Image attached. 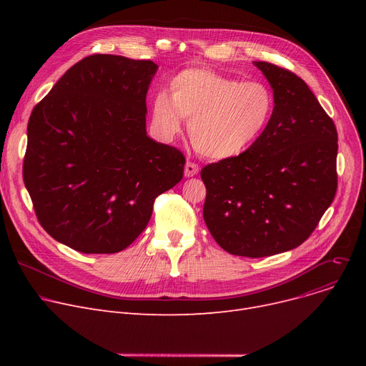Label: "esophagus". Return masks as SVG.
Instances as JSON below:
<instances>
[{"label": "esophagus", "mask_w": 366, "mask_h": 366, "mask_svg": "<svg viewBox=\"0 0 366 366\" xmlns=\"http://www.w3.org/2000/svg\"><path fill=\"white\" fill-rule=\"evenodd\" d=\"M199 173V164H196L194 162H187L185 163V177L191 178V177H196Z\"/></svg>", "instance_id": "esophagus-1"}]
</instances>
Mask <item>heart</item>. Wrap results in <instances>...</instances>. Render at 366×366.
<instances>
[{"mask_svg": "<svg viewBox=\"0 0 366 366\" xmlns=\"http://www.w3.org/2000/svg\"><path fill=\"white\" fill-rule=\"evenodd\" d=\"M274 94L261 81H242L210 68L193 66L170 80L151 101V123L172 141L189 122V137L204 157L224 160L240 156L267 130L274 111Z\"/></svg>", "mask_w": 366, "mask_h": 366, "instance_id": "obj_1", "label": "heart"}]
</instances>
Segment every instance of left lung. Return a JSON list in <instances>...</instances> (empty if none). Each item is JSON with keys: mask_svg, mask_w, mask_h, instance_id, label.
<instances>
[{"mask_svg": "<svg viewBox=\"0 0 366 366\" xmlns=\"http://www.w3.org/2000/svg\"><path fill=\"white\" fill-rule=\"evenodd\" d=\"M270 83L274 111L262 137L237 157L204 166L203 218L232 255L291 251L315 232L335 197L337 127L290 69L255 62Z\"/></svg>", "mask_w": 366, "mask_h": 366, "instance_id": "8db88e82", "label": "left lung"}]
</instances>
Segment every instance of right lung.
I'll use <instances>...</instances> for the list:
<instances>
[{
	"label": "right lung",
	"mask_w": 366,
	"mask_h": 366,
	"mask_svg": "<svg viewBox=\"0 0 366 366\" xmlns=\"http://www.w3.org/2000/svg\"><path fill=\"white\" fill-rule=\"evenodd\" d=\"M157 65L92 54L71 66L28 122L24 182L38 222L83 254H115L184 175V154L147 137Z\"/></svg>",
	"instance_id": "add662e5"
}]
</instances>
